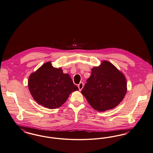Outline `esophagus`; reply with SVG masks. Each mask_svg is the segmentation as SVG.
<instances>
[{"label":"esophagus","mask_w":153,"mask_h":153,"mask_svg":"<svg viewBox=\"0 0 153 153\" xmlns=\"http://www.w3.org/2000/svg\"><path fill=\"white\" fill-rule=\"evenodd\" d=\"M84 84L83 82H80L79 84L78 85V88H79V91H81V90H82V89L83 87H84Z\"/></svg>","instance_id":"1"}]
</instances>
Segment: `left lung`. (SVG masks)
<instances>
[{
    "mask_svg": "<svg viewBox=\"0 0 153 153\" xmlns=\"http://www.w3.org/2000/svg\"><path fill=\"white\" fill-rule=\"evenodd\" d=\"M127 92L126 80L111 62L103 61L99 67L93 68L91 77L81 91L89 104L98 111L114 108Z\"/></svg>",
    "mask_w": 153,
    "mask_h": 153,
    "instance_id": "1",
    "label": "left lung"
}]
</instances>
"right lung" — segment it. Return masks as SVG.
Wrapping results in <instances>:
<instances>
[{
  "label": "right lung",
  "mask_w": 153,
  "mask_h": 153,
  "mask_svg": "<svg viewBox=\"0 0 153 153\" xmlns=\"http://www.w3.org/2000/svg\"><path fill=\"white\" fill-rule=\"evenodd\" d=\"M28 86L37 104L48 109H57L64 104L72 92L78 91L68 74L61 68L47 62L29 77Z\"/></svg>",
  "instance_id": "obj_1"
}]
</instances>
